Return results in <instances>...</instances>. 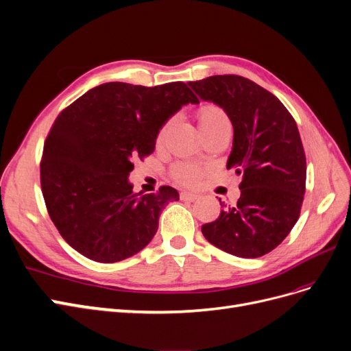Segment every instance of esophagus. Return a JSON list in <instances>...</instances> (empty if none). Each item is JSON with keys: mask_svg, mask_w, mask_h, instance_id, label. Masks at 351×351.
<instances>
[{"mask_svg": "<svg viewBox=\"0 0 351 351\" xmlns=\"http://www.w3.org/2000/svg\"><path fill=\"white\" fill-rule=\"evenodd\" d=\"M180 199L182 201H195L198 199L197 193H192V192H180Z\"/></svg>", "mask_w": 351, "mask_h": 351, "instance_id": "34e87169", "label": "esophagus"}]
</instances>
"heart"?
<instances>
[{"label": "heart", "instance_id": "1", "mask_svg": "<svg viewBox=\"0 0 351 351\" xmlns=\"http://www.w3.org/2000/svg\"><path fill=\"white\" fill-rule=\"evenodd\" d=\"M198 123L201 127V132L204 134H208L211 132H217L221 128H231V121L228 119L227 112L215 104H206V106L201 107L198 111ZM167 124L163 125L159 132L158 141L162 143L166 134ZM205 169L197 163L191 162H179L172 167V176L178 180V182L184 185H195L199 182L202 178Z\"/></svg>", "mask_w": 351, "mask_h": 351}]
</instances>
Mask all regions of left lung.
I'll return each mask as SVG.
<instances>
[{
  "instance_id": "left-lung-1",
  "label": "left lung",
  "mask_w": 351,
  "mask_h": 351,
  "mask_svg": "<svg viewBox=\"0 0 351 351\" xmlns=\"http://www.w3.org/2000/svg\"><path fill=\"white\" fill-rule=\"evenodd\" d=\"M188 84L227 112L234 128L227 169L241 176L237 204L223 205L202 234L232 256L261 257L278 247L300 218L306 159L296 123L274 94L247 77L214 75Z\"/></svg>"
}]
</instances>
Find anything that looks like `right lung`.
<instances>
[{
	"label": "right lung",
	"instance_id": "obj_1",
	"mask_svg": "<svg viewBox=\"0 0 351 351\" xmlns=\"http://www.w3.org/2000/svg\"><path fill=\"white\" fill-rule=\"evenodd\" d=\"M189 102L199 99L184 82H107L58 115L45 141L40 182L51 221L71 247L114 263L152 241L163 208L179 193L167 185L136 193L128 175L136 159L153 153L162 125Z\"/></svg>",
	"mask_w": 351,
	"mask_h": 351
}]
</instances>
